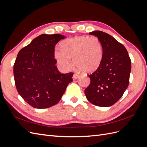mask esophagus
I'll list each match as a JSON object with an SVG mask.
<instances>
[{
	"label": "esophagus",
	"instance_id": "1",
	"mask_svg": "<svg viewBox=\"0 0 147 147\" xmlns=\"http://www.w3.org/2000/svg\"><path fill=\"white\" fill-rule=\"evenodd\" d=\"M79 77V74H74L73 76V80H76V79Z\"/></svg>",
	"mask_w": 147,
	"mask_h": 147
}]
</instances>
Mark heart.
Returning <instances> with one entry per match:
<instances>
[{"label": "heart", "instance_id": "obj_1", "mask_svg": "<svg viewBox=\"0 0 147 147\" xmlns=\"http://www.w3.org/2000/svg\"><path fill=\"white\" fill-rule=\"evenodd\" d=\"M61 48H56L54 56L63 69L69 70L73 66L71 58L79 69L86 72L96 71L102 59V46L95 36H79L67 39L61 43Z\"/></svg>", "mask_w": 147, "mask_h": 147}]
</instances>
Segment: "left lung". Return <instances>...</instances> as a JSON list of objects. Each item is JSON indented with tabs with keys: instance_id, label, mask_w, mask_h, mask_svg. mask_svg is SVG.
<instances>
[{
	"instance_id": "1",
	"label": "left lung",
	"mask_w": 147,
	"mask_h": 147,
	"mask_svg": "<svg viewBox=\"0 0 147 147\" xmlns=\"http://www.w3.org/2000/svg\"><path fill=\"white\" fill-rule=\"evenodd\" d=\"M97 37L102 46V61L94 72L88 74L91 82L84 90L90 102L109 107L120 99L129 83L131 60L125 47L107 33H89Z\"/></svg>"
}]
</instances>
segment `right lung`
<instances>
[{
	"mask_svg": "<svg viewBox=\"0 0 147 147\" xmlns=\"http://www.w3.org/2000/svg\"><path fill=\"white\" fill-rule=\"evenodd\" d=\"M59 34H42L20 50L13 65L15 84L18 94L30 106L46 109L57 104L73 73L61 74L54 58L56 44L64 39Z\"/></svg>",
	"mask_w": 147,
	"mask_h": 147,
	"instance_id": "right-lung-1",
	"label": "right lung"
}]
</instances>
